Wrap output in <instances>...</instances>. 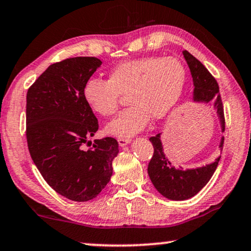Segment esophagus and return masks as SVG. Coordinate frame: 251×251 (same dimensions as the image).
I'll return each instance as SVG.
<instances>
[{"instance_id":"34e87169","label":"esophagus","mask_w":251,"mask_h":251,"mask_svg":"<svg viewBox=\"0 0 251 251\" xmlns=\"http://www.w3.org/2000/svg\"><path fill=\"white\" fill-rule=\"evenodd\" d=\"M129 142H131V139H128V138H118V143H119L120 147L128 145Z\"/></svg>"}]
</instances>
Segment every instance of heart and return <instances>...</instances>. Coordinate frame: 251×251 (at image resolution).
Here are the masks:
<instances>
[{
	"mask_svg": "<svg viewBox=\"0 0 251 251\" xmlns=\"http://www.w3.org/2000/svg\"><path fill=\"white\" fill-rule=\"evenodd\" d=\"M186 83L185 66L178 58L149 56L119 63L109 72V79L89 78L82 98L93 112L115 116L123 95L132 103L106 127L110 134L128 136L146 127L151 116L165 117L181 98Z\"/></svg>",
	"mask_w": 251,
	"mask_h": 251,
	"instance_id": "heart-1",
	"label": "heart"
}]
</instances>
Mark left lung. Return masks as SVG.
Returning a JSON list of instances; mask_svg holds the SVG:
<instances>
[{"instance_id":"8db88e82","label":"left lung","mask_w":251,"mask_h":251,"mask_svg":"<svg viewBox=\"0 0 251 251\" xmlns=\"http://www.w3.org/2000/svg\"><path fill=\"white\" fill-rule=\"evenodd\" d=\"M183 56L189 66L194 81V100L201 102L213 101L215 108L218 113L223 131H225V116L222 96L219 93V86L215 76L208 71V69L195 58L187 50L183 51ZM153 147V155L148 164V175L155 188L166 199L182 201L196 195L211 179L215 173L220 157L212 164L203 168L187 170L176 169L168 159L163 151L160 142V133L149 139ZM224 138L220 141L219 148L223 149Z\"/></svg>"}]
</instances>
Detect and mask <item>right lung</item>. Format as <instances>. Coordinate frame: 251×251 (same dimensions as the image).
Here are the masks:
<instances>
[{
    "mask_svg": "<svg viewBox=\"0 0 251 251\" xmlns=\"http://www.w3.org/2000/svg\"><path fill=\"white\" fill-rule=\"evenodd\" d=\"M102 62L71 57L53 63L29 87L26 96V139L33 162L43 179L64 198L93 200L112 176L118 153L116 139L81 146L99 129V120L82 98L85 82Z\"/></svg>",
    "mask_w": 251,
    "mask_h": 251,
    "instance_id": "1",
    "label": "right lung"
}]
</instances>
